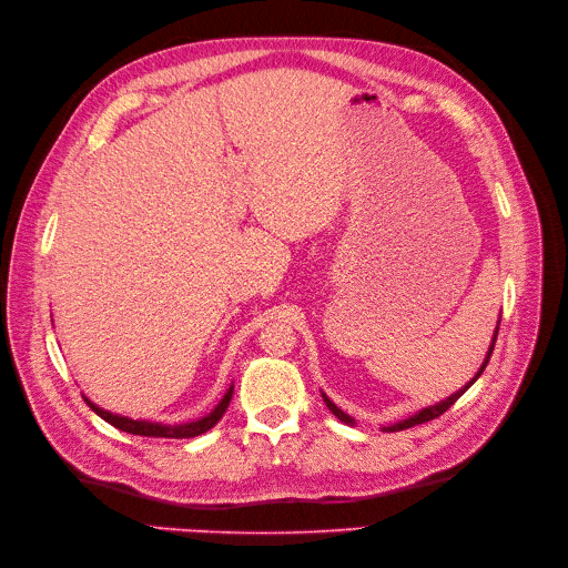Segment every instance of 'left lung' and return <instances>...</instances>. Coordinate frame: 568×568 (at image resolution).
<instances>
[{
  "label": "left lung",
  "instance_id": "left-lung-1",
  "mask_svg": "<svg viewBox=\"0 0 568 568\" xmlns=\"http://www.w3.org/2000/svg\"><path fill=\"white\" fill-rule=\"evenodd\" d=\"M501 318V316H499ZM497 333H499V323H497V328H495V335H493V344H490V348H488V356H485V361H483V365L478 367V372H476V376L474 379L465 386V388H460L457 393H453L450 397H446V399H442L439 404H432V407H425V409H420L418 414H414V416H409V418H404V420H397V423H393V425H386V427H382L384 432H399V429H407V427H414V425H420V423H427V420H432V418H439L446 409H450V404H455L457 402V397H463L471 386H474V382L478 379V376L483 374V369L488 367V363H490V356H493V351H495V342H497ZM323 402H326V407L342 420V423H346V425H356V420L351 418L348 414H344L337 404H333L331 402V397L323 393Z\"/></svg>",
  "mask_w": 568,
  "mask_h": 568
}]
</instances>
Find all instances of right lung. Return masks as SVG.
<instances>
[{
	"label": "right lung",
	"instance_id": "right-lung-1",
	"mask_svg": "<svg viewBox=\"0 0 568 568\" xmlns=\"http://www.w3.org/2000/svg\"><path fill=\"white\" fill-rule=\"evenodd\" d=\"M231 397H233V386L226 390L222 402L207 416H203L199 420H192V423H180V425H164V423H152V420H131L126 416H118V414H111V412L97 407V404L92 399H88V397H85V402H88V407L97 416H101L105 423H111L113 427H118L122 432H129V435L164 437V439H192V437L203 435V432H207L210 427H214V425L220 423V418L224 416V412L229 407Z\"/></svg>",
	"mask_w": 568,
	"mask_h": 568
}]
</instances>
